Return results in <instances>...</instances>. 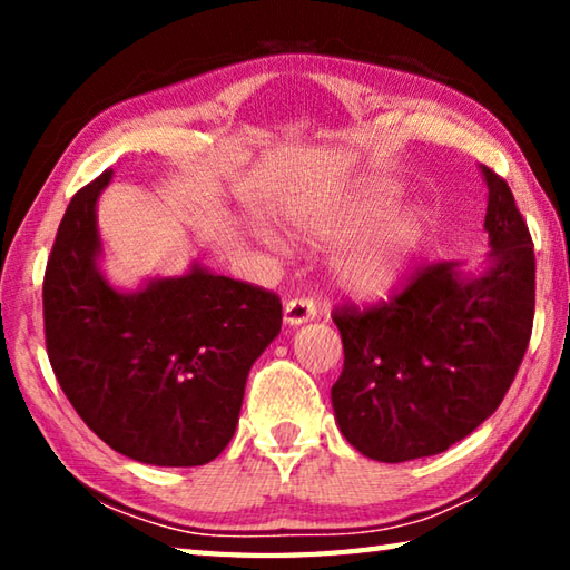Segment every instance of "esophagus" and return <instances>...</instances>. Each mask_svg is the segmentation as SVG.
I'll return each mask as SVG.
<instances>
[{
	"instance_id": "obj_1",
	"label": "esophagus",
	"mask_w": 570,
	"mask_h": 570,
	"mask_svg": "<svg viewBox=\"0 0 570 570\" xmlns=\"http://www.w3.org/2000/svg\"><path fill=\"white\" fill-rule=\"evenodd\" d=\"M316 316V306L312 298H288L284 306V324L298 326L312 322Z\"/></svg>"
}]
</instances>
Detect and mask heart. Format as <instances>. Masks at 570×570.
<instances>
[{
	"label": "heart",
	"instance_id": "1",
	"mask_svg": "<svg viewBox=\"0 0 570 570\" xmlns=\"http://www.w3.org/2000/svg\"><path fill=\"white\" fill-rule=\"evenodd\" d=\"M390 193L354 200H322V204H292L284 216L298 234L312 240H345L374 216L387 210ZM422 226L414 216H390L364 230L336 250L332 278L340 292L354 298H382L397 286L414 262Z\"/></svg>",
	"mask_w": 570,
	"mask_h": 570
}]
</instances>
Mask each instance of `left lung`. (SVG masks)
<instances>
[{"instance_id": "8db88e82", "label": "left lung", "mask_w": 570, "mask_h": 570, "mask_svg": "<svg viewBox=\"0 0 570 570\" xmlns=\"http://www.w3.org/2000/svg\"><path fill=\"white\" fill-rule=\"evenodd\" d=\"M488 183V266L432 264L387 304L342 306L344 370L332 387L342 435L364 458L407 462L445 452L503 402L530 342L535 254L508 183Z\"/></svg>"}]
</instances>
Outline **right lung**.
I'll use <instances>...</instances> for the list:
<instances>
[{"instance_id": "obj_1", "label": "right lung", "mask_w": 570, "mask_h": 570, "mask_svg": "<svg viewBox=\"0 0 570 570\" xmlns=\"http://www.w3.org/2000/svg\"><path fill=\"white\" fill-rule=\"evenodd\" d=\"M77 190L47 262V356L82 422L120 455L196 468L234 438L250 366L282 332V302L193 262L122 292L100 268L98 198Z\"/></svg>"}]
</instances>
